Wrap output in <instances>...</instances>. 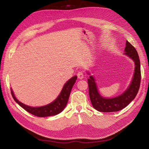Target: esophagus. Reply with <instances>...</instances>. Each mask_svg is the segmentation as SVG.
I'll list each match as a JSON object with an SVG mask.
<instances>
[{
  "label": "esophagus",
  "instance_id": "obj_1",
  "mask_svg": "<svg viewBox=\"0 0 149 149\" xmlns=\"http://www.w3.org/2000/svg\"><path fill=\"white\" fill-rule=\"evenodd\" d=\"M77 76H78V78L79 79H82L84 78V74L83 73V72L81 71H79L78 73L77 74Z\"/></svg>",
  "mask_w": 149,
  "mask_h": 149
}]
</instances>
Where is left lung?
<instances>
[{
	"instance_id": "8db88e82",
	"label": "left lung",
	"mask_w": 149,
	"mask_h": 149,
	"mask_svg": "<svg viewBox=\"0 0 149 149\" xmlns=\"http://www.w3.org/2000/svg\"><path fill=\"white\" fill-rule=\"evenodd\" d=\"M124 55L130 58L135 65L133 77L127 89L120 95L113 97H104L102 96L99 92L96 79L94 76L87 71L89 75L88 79L89 86V98L94 109L100 112H111L122 110L134 100L139 91L141 83V63H140L138 53L131 44L127 41L125 43Z\"/></svg>"
}]
</instances>
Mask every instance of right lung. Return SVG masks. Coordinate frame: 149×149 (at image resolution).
Returning <instances> with one entry per match:
<instances>
[{
    "label": "right lung",
    "instance_id": "add662e5",
    "mask_svg": "<svg viewBox=\"0 0 149 149\" xmlns=\"http://www.w3.org/2000/svg\"><path fill=\"white\" fill-rule=\"evenodd\" d=\"M76 79H77V76H74L69 80H68L63 87L60 94L55 100L53 102L49 103L48 104L43 106L31 107L26 105L17 100L12 88L11 93L14 101L22 108H24L25 111L29 112V113L38 117L55 116L60 114L65 108L68 101L72 88L74 84Z\"/></svg>",
    "mask_w": 149,
    "mask_h": 149
}]
</instances>
